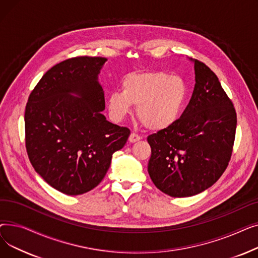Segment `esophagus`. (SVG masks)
Instances as JSON below:
<instances>
[{
  "instance_id": "esophagus-1",
  "label": "esophagus",
  "mask_w": 258,
  "mask_h": 258,
  "mask_svg": "<svg viewBox=\"0 0 258 258\" xmlns=\"http://www.w3.org/2000/svg\"><path fill=\"white\" fill-rule=\"evenodd\" d=\"M140 139H141V137L139 136L138 134H136V133H132V134L130 135V137H128V141H130L131 143L137 142V141H139Z\"/></svg>"
}]
</instances>
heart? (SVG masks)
Returning a JSON list of instances; mask_svg holds the SVG:
<instances>
[{"label":"heart","instance_id":"1","mask_svg":"<svg viewBox=\"0 0 258 258\" xmlns=\"http://www.w3.org/2000/svg\"><path fill=\"white\" fill-rule=\"evenodd\" d=\"M120 91L107 96L106 104L113 119L121 121L137 105V116L151 131L171 126L180 118L188 89L179 75L163 72L131 74L122 81Z\"/></svg>","mask_w":258,"mask_h":258}]
</instances>
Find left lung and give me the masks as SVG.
<instances>
[{"label": "left lung", "instance_id": "8db88e82", "mask_svg": "<svg viewBox=\"0 0 258 258\" xmlns=\"http://www.w3.org/2000/svg\"><path fill=\"white\" fill-rule=\"evenodd\" d=\"M190 101L177 122L147 137V170L156 187L172 198L192 197L220 179L231 158L234 106L209 68L198 59Z\"/></svg>", "mask_w": 258, "mask_h": 258}]
</instances>
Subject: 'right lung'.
I'll list each match as a JSON object with an SVG mask.
<instances>
[{
	"label": "right lung",
	"instance_id": "1",
	"mask_svg": "<svg viewBox=\"0 0 258 258\" xmlns=\"http://www.w3.org/2000/svg\"><path fill=\"white\" fill-rule=\"evenodd\" d=\"M107 59L63 60L38 81L25 110L26 150L35 171L50 186L78 196L96 187L130 130L107 121L98 74Z\"/></svg>",
	"mask_w": 258,
	"mask_h": 258
}]
</instances>
